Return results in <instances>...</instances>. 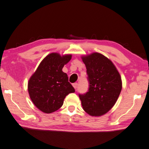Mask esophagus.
Returning a JSON list of instances; mask_svg holds the SVG:
<instances>
[{
	"label": "esophagus",
	"mask_w": 149,
	"mask_h": 149,
	"mask_svg": "<svg viewBox=\"0 0 149 149\" xmlns=\"http://www.w3.org/2000/svg\"><path fill=\"white\" fill-rule=\"evenodd\" d=\"M72 86H73V87H74V88L75 89H76V88H77L78 84H77V83H74V84H72Z\"/></svg>",
	"instance_id": "34e87169"
}]
</instances>
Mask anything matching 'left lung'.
Masks as SVG:
<instances>
[{
    "instance_id": "1",
    "label": "left lung",
    "mask_w": 149,
    "mask_h": 149,
    "mask_svg": "<svg viewBox=\"0 0 149 149\" xmlns=\"http://www.w3.org/2000/svg\"><path fill=\"white\" fill-rule=\"evenodd\" d=\"M87 69L88 92L79 94L83 109L91 116H101L108 112L122 90L119 72L112 62L98 52L82 57Z\"/></svg>"
}]
</instances>
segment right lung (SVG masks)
<instances>
[{
    "mask_svg": "<svg viewBox=\"0 0 149 149\" xmlns=\"http://www.w3.org/2000/svg\"><path fill=\"white\" fill-rule=\"evenodd\" d=\"M72 58V55L61 56L51 53L40 63L30 78L28 92L32 102L42 112L50 113L60 109L63 100L75 89L69 82L62 68Z\"/></svg>",
    "mask_w": 149,
    "mask_h": 149,
    "instance_id": "obj_1",
    "label": "right lung"
}]
</instances>
